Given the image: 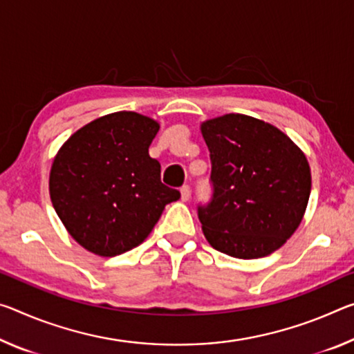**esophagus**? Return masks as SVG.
Wrapping results in <instances>:
<instances>
[{"label": "esophagus", "instance_id": "1", "mask_svg": "<svg viewBox=\"0 0 354 354\" xmlns=\"http://www.w3.org/2000/svg\"><path fill=\"white\" fill-rule=\"evenodd\" d=\"M189 197H190V187L187 186V184H184V186L181 187V200L187 201Z\"/></svg>", "mask_w": 354, "mask_h": 354}]
</instances>
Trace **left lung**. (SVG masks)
<instances>
[{"label":"left lung","mask_w":354,"mask_h":354,"mask_svg":"<svg viewBox=\"0 0 354 354\" xmlns=\"http://www.w3.org/2000/svg\"><path fill=\"white\" fill-rule=\"evenodd\" d=\"M209 149V203L198 218L212 248L234 258H261L299 227L310 197V167L277 127L230 113L201 124Z\"/></svg>","instance_id":"obj_1"}]
</instances>
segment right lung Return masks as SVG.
I'll return each instance as SVG.
<instances>
[{"mask_svg":"<svg viewBox=\"0 0 354 354\" xmlns=\"http://www.w3.org/2000/svg\"><path fill=\"white\" fill-rule=\"evenodd\" d=\"M159 124L116 111L83 126L61 147L50 171V198L82 248L115 257L148 238L179 190L160 181L148 149Z\"/></svg>","mask_w":354,"mask_h":354,"instance_id":"obj_1","label":"right lung"}]
</instances>
